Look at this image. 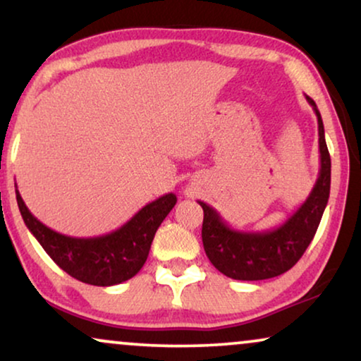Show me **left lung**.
Returning a JSON list of instances; mask_svg holds the SVG:
<instances>
[{
    "mask_svg": "<svg viewBox=\"0 0 361 361\" xmlns=\"http://www.w3.org/2000/svg\"><path fill=\"white\" fill-rule=\"evenodd\" d=\"M317 116L320 169L304 204L273 230H235L219 212L197 200L204 209L202 241L210 263L220 273L238 281L276 278L298 263L319 228L330 194V154L325 142L324 123L312 98L305 97Z\"/></svg>",
    "mask_w": 361,
    "mask_h": 361,
    "instance_id": "obj_1",
    "label": "left lung"
}]
</instances>
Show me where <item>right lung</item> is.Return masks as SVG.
<instances>
[{"label": "right lung", "mask_w": 361, "mask_h": 361, "mask_svg": "<svg viewBox=\"0 0 361 361\" xmlns=\"http://www.w3.org/2000/svg\"><path fill=\"white\" fill-rule=\"evenodd\" d=\"M16 200L24 224L59 268L82 283L105 288L125 283L140 273L156 231L174 209L177 197L172 192L162 195L142 207L118 230L93 238L57 233L29 212L18 189Z\"/></svg>", "instance_id": "obj_1"}]
</instances>
